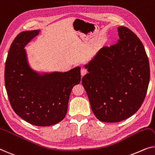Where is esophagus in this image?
<instances>
[{
	"mask_svg": "<svg viewBox=\"0 0 155 155\" xmlns=\"http://www.w3.org/2000/svg\"><path fill=\"white\" fill-rule=\"evenodd\" d=\"M86 73H87L86 69H85V68H82L81 70V74L82 77H83V76H84Z\"/></svg>",
	"mask_w": 155,
	"mask_h": 155,
	"instance_id": "obj_1",
	"label": "esophagus"
}]
</instances>
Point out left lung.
I'll return each instance as SVG.
<instances>
[{
    "label": "left lung",
    "instance_id": "obj_1",
    "mask_svg": "<svg viewBox=\"0 0 155 155\" xmlns=\"http://www.w3.org/2000/svg\"><path fill=\"white\" fill-rule=\"evenodd\" d=\"M119 40L104 47L85 68L82 84L97 118L117 122L141 107L148 87L150 71L144 46L134 32L117 28Z\"/></svg>",
    "mask_w": 155,
    "mask_h": 155
}]
</instances>
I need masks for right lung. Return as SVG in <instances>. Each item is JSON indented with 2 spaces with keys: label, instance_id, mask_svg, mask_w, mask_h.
Masks as SVG:
<instances>
[{
  "label": "right lung",
  "instance_id": "obj_1",
  "mask_svg": "<svg viewBox=\"0 0 155 155\" xmlns=\"http://www.w3.org/2000/svg\"><path fill=\"white\" fill-rule=\"evenodd\" d=\"M39 32H21L12 41L5 62V84L14 111L28 123L45 127L64 119L71 90L81 81V68L44 75L31 69L24 47Z\"/></svg>",
  "mask_w": 155,
  "mask_h": 155
}]
</instances>
